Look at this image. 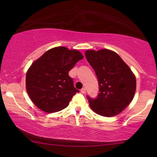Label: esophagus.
I'll return each mask as SVG.
<instances>
[{
	"label": "esophagus",
	"instance_id": "obj_1",
	"mask_svg": "<svg viewBox=\"0 0 157 157\" xmlns=\"http://www.w3.org/2000/svg\"><path fill=\"white\" fill-rule=\"evenodd\" d=\"M80 91L82 94H85L86 93V89H85V88H82V89L80 90Z\"/></svg>",
	"mask_w": 157,
	"mask_h": 157
}]
</instances>
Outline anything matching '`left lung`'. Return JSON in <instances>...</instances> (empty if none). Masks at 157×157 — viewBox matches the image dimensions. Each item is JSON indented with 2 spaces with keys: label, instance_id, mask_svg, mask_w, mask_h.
<instances>
[{
  "label": "left lung",
  "instance_id": "8db88e82",
  "mask_svg": "<svg viewBox=\"0 0 157 157\" xmlns=\"http://www.w3.org/2000/svg\"><path fill=\"white\" fill-rule=\"evenodd\" d=\"M86 59L94 70L99 83L96 98L87 96L91 109L97 114L113 117L130 104L136 91V77L114 52L88 50Z\"/></svg>",
  "mask_w": 157,
  "mask_h": 157
}]
</instances>
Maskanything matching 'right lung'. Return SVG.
<instances>
[{"mask_svg":"<svg viewBox=\"0 0 157 157\" xmlns=\"http://www.w3.org/2000/svg\"><path fill=\"white\" fill-rule=\"evenodd\" d=\"M82 58L80 52L61 46L48 50L32 64L26 73V91L37 108L54 113L67 107L79 92L68 71Z\"/></svg>","mask_w":157,"mask_h":157,"instance_id":"1","label":"right lung"}]
</instances>
